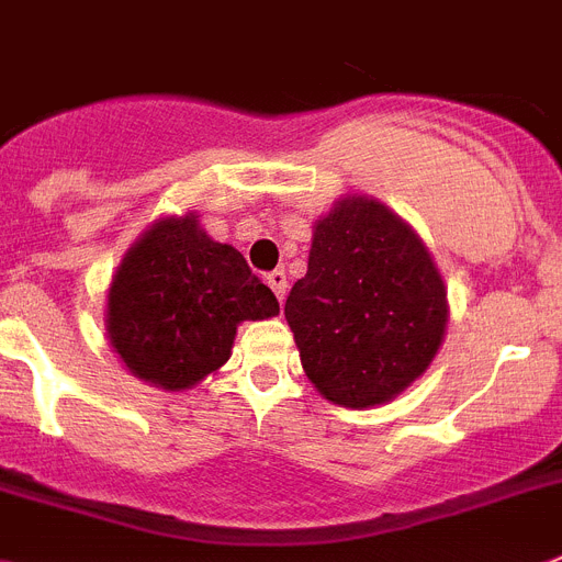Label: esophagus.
Instances as JSON below:
<instances>
[{
  "mask_svg": "<svg viewBox=\"0 0 562 562\" xmlns=\"http://www.w3.org/2000/svg\"><path fill=\"white\" fill-rule=\"evenodd\" d=\"M266 282L268 285H271V291H274L277 294V300H285V294H288V277H285V271H271V274H266Z\"/></svg>",
  "mask_w": 562,
  "mask_h": 562,
  "instance_id": "1",
  "label": "esophagus"
}]
</instances>
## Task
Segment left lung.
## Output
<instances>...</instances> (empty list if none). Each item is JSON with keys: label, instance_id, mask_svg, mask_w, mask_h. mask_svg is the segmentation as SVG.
Returning <instances> with one entry per match:
<instances>
[{"label": "left lung", "instance_id": "1", "mask_svg": "<svg viewBox=\"0 0 562 562\" xmlns=\"http://www.w3.org/2000/svg\"><path fill=\"white\" fill-rule=\"evenodd\" d=\"M285 319L319 396L368 409L427 373L450 302L416 228L382 200L345 194L314 223L308 274L291 288Z\"/></svg>", "mask_w": 562, "mask_h": 562}]
</instances>
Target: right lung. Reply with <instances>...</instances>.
Returning <instances> with one entry per match:
<instances>
[{
	"mask_svg": "<svg viewBox=\"0 0 562 562\" xmlns=\"http://www.w3.org/2000/svg\"><path fill=\"white\" fill-rule=\"evenodd\" d=\"M280 302L246 257L214 243L200 214H166L126 248L106 291L110 348L140 382L189 390L228 362L237 325L271 319Z\"/></svg>",
	"mask_w": 562,
	"mask_h": 562,
	"instance_id": "right-lung-1",
	"label": "right lung"
}]
</instances>
